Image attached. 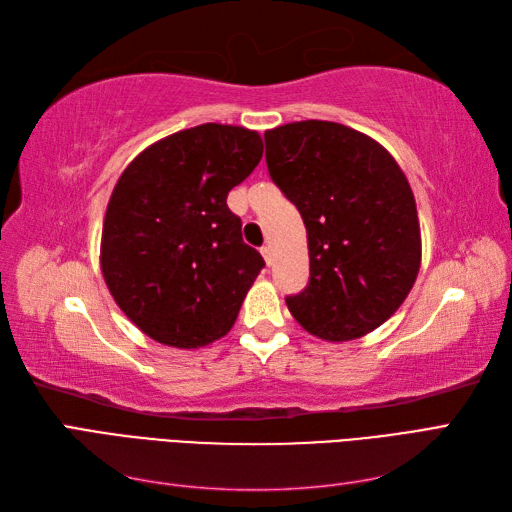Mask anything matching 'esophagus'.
<instances>
[{
    "mask_svg": "<svg viewBox=\"0 0 512 512\" xmlns=\"http://www.w3.org/2000/svg\"><path fill=\"white\" fill-rule=\"evenodd\" d=\"M260 254H262V258H265L267 265H273V252H271L269 245H262L260 247Z\"/></svg>",
    "mask_w": 512,
    "mask_h": 512,
    "instance_id": "1",
    "label": "esophagus"
}]
</instances>
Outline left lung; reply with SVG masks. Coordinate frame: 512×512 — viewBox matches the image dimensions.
<instances>
[{
  "mask_svg": "<svg viewBox=\"0 0 512 512\" xmlns=\"http://www.w3.org/2000/svg\"><path fill=\"white\" fill-rule=\"evenodd\" d=\"M265 145L269 175L307 230L309 282L286 297L290 314L331 342L378 329L421 267L406 175L374 138L333 121L286 123Z\"/></svg>",
  "mask_w": 512,
  "mask_h": 512,
  "instance_id": "1",
  "label": "left lung"
}]
</instances>
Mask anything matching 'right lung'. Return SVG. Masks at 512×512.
<instances>
[{"label": "right lung", "mask_w": 512, "mask_h": 512, "mask_svg": "<svg viewBox=\"0 0 512 512\" xmlns=\"http://www.w3.org/2000/svg\"><path fill=\"white\" fill-rule=\"evenodd\" d=\"M262 158L258 132L203 123L136 156L108 200L102 275L138 329L200 348L230 331L262 256L226 205Z\"/></svg>", "instance_id": "right-lung-1"}]
</instances>
